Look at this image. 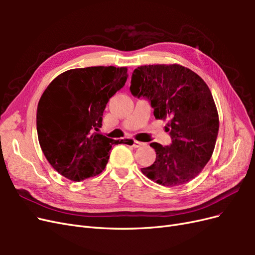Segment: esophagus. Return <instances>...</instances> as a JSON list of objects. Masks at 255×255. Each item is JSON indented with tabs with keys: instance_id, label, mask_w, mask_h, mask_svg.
<instances>
[{
	"instance_id": "obj_1",
	"label": "esophagus",
	"mask_w": 255,
	"mask_h": 255,
	"mask_svg": "<svg viewBox=\"0 0 255 255\" xmlns=\"http://www.w3.org/2000/svg\"><path fill=\"white\" fill-rule=\"evenodd\" d=\"M134 148H140V146L144 145V142H141V141H138V140H134Z\"/></svg>"
}]
</instances>
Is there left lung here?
Instances as JSON below:
<instances>
[{
    "label": "left lung",
    "instance_id": "obj_1",
    "mask_svg": "<svg viewBox=\"0 0 255 255\" xmlns=\"http://www.w3.org/2000/svg\"><path fill=\"white\" fill-rule=\"evenodd\" d=\"M130 92L150 100L156 119H167L171 145L152 142L156 159L141 172L168 187L194 180L211 159L219 129V116L206 83L190 69L177 65H148L135 69Z\"/></svg>",
    "mask_w": 255,
    "mask_h": 255
}]
</instances>
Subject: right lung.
<instances>
[{
    "label": "right lung",
    "instance_id": "right-lung-1",
    "mask_svg": "<svg viewBox=\"0 0 255 255\" xmlns=\"http://www.w3.org/2000/svg\"><path fill=\"white\" fill-rule=\"evenodd\" d=\"M128 68L71 69L56 76L37 107L38 140L50 165L80 182L101 173L118 140L98 133L110 99L126 85Z\"/></svg>",
    "mask_w": 255,
    "mask_h": 255
}]
</instances>
